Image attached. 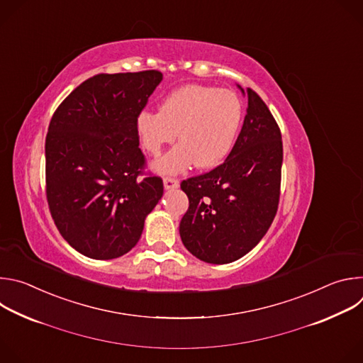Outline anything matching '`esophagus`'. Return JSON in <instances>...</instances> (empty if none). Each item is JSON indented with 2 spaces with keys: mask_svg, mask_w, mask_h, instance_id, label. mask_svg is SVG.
Here are the masks:
<instances>
[{
  "mask_svg": "<svg viewBox=\"0 0 363 363\" xmlns=\"http://www.w3.org/2000/svg\"><path fill=\"white\" fill-rule=\"evenodd\" d=\"M164 186H165V189H175L179 186V181L175 178L167 177V178H164Z\"/></svg>",
  "mask_w": 363,
  "mask_h": 363,
  "instance_id": "1",
  "label": "esophagus"
}]
</instances>
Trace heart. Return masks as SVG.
<instances>
[{
  "label": "heart",
  "instance_id": "obj_1",
  "mask_svg": "<svg viewBox=\"0 0 363 363\" xmlns=\"http://www.w3.org/2000/svg\"><path fill=\"white\" fill-rule=\"evenodd\" d=\"M241 116L242 105L235 93L189 84L171 93L160 112H142L138 132L152 155H160L178 135L181 143L153 165L160 174H179L194 164L199 169H208L227 158Z\"/></svg>",
  "mask_w": 363,
  "mask_h": 363
}]
</instances>
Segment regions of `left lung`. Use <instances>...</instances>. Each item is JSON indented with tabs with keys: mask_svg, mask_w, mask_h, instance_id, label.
Segmentation results:
<instances>
[{
	"mask_svg": "<svg viewBox=\"0 0 363 363\" xmlns=\"http://www.w3.org/2000/svg\"><path fill=\"white\" fill-rule=\"evenodd\" d=\"M247 115L227 160L181 182L189 199L179 224L181 240L205 263L238 260L260 242L277 213L283 162L280 128L260 96L247 89Z\"/></svg>",
	"mask_w": 363,
	"mask_h": 363,
	"instance_id": "8db88e82",
	"label": "left lung"
}]
</instances>
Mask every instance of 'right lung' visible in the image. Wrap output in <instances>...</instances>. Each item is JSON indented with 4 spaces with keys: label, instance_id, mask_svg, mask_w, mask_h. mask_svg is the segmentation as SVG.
I'll list each match as a JSON object with an SVG mask.
<instances>
[{
    "label": "right lung",
    "instance_id": "obj_1",
    "mask_svg": "<svg viewBox=\"0 0 363 363\" xmlns=\"http://www.w3.org/2000/svg\"><path fill=\"white\" fill-rule=\"evenodd\" d=\"M161 82L158 70L96 74L50 121L48 208L63 238L94 260L130 251L164 195L160 177L140 178L145 157L138 136V116Z\"/></svg>",
    "mask_w": 363,
    "mask_h": 363
}]
</instances>
